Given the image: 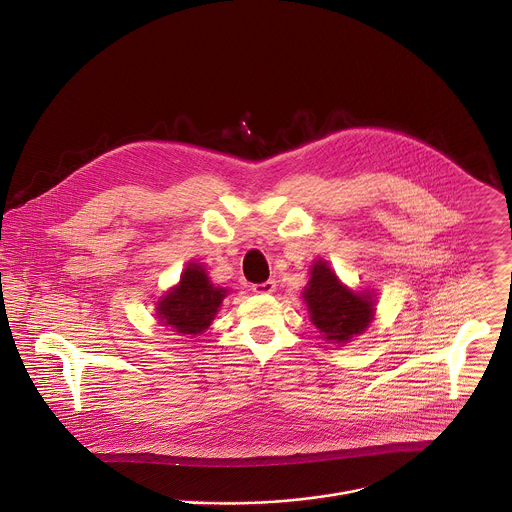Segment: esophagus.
<instances>
[{"mask_svg": "<svg viewBox=\"0 0 512 512\" xmlns=\"http://www.w3.org/2000/svg\"><path fill=\"white\" fill-rule=\"evenodd\" d=\"M251 289H253V293H257V295H271V293H275L277 283H275V281H265V283L253 285Z\"/></svg>", "mask_w": 512, "mask_h": 512, "instance_id": "esophagus-1", "label": "esophagus"}]
</instances>
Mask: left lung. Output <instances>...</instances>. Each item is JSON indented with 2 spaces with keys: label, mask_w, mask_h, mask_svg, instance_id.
I'll use <instances>...</instances> for the list:
<instances>
[{
  "label": "left lung",
  "mask_w": 512,
  "mask_h": 512,
  "mask_svg": "<svg viewBox=\"0 0 512 512\" xmlns=\"http://www.w3.org/2000/svg\"><path fill=\"white\" fill-rule=\"evenodd\" d=\"M312 324L326 340L346 344L362 334L374 320V295L356 293L342 285L326 261L310 267V279L303 291Z\"/></svg>",
  "instance_id": "left-lung-1"
}]
</instances>
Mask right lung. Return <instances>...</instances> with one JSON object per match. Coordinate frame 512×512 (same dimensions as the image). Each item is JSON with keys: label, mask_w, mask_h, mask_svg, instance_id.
Masks as SVG:
<instances>
[{"label": "right lung", "mask_w": 512, "mask_h": 512, "mask_svg": "<svg viewBox=\"0 0 512 512\" xmlns=\"http://www.w3.org/2000/svg\"><path fill=\"white\" fill-rule=\"evenodd\" d=\"M227 291L213 287L202 263H188L180 283L156 307L164 326L180 334H202L213 322Z\"/></svg>", "instance_id": "obj_1"}]
</instances>
